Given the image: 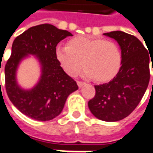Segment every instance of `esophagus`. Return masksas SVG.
Listing matches in <instances>:
<instances>
[{
	"label": "esophagus",
	"mask_w": 153,
	"mask_h": 153,
	"mask_svg": "<svg viewBox=\"0 0 153 153\" xmlns=\"http://www.w3.org/2000/svg\"><path fill=\"white\" fill-rule=\"evenodd\" d=\"M77 84H78V86L79 87V88H81V87L85 84V83L83 82V81H77Z\"/></svg>",
	"instance_id": "34e87169"
}]
</instances>
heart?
Here are the masks:
<instances>
[{"label":"heart","mask_w":153,"mask_h":153,"mask_svg":"<svg viewBox=\"0 0 153 153\" xmlns=\"http://www.w3.org/2000/svg\"><path fill=\"white\" fill-rule=\"evenodd\" d=\"M56 56L70 76L76 75L83 64V76L98 82L113 79L122 62L121 51L114 42L85 36L71 38L67 46H58Z\"/></svg>","instance_id":"obj_1"}]
</instances>
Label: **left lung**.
I'll use <instances>...</instances> for the list:
<instances>
[{"instance_id":"8db88e82","label":"left lung","mask_w":153,"mask_h":153,"mask_svg":"<svg viewBox=\"0 0 153 153\" xmlns=\"http://www.w3.org/2000/svg\"><path fill=\"white\" fill-rule=\"evenodd\" d=\"M104 35L114 38L120 45L121 66L109 83L94 86L95 96L88 104L95 117L114 122L127 117L140 102L149 83V62L152 59L143 43L133 35L122 31Z\"/></svg>"}]
</instances>
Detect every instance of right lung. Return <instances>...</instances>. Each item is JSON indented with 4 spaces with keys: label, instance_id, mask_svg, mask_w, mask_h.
I'll list each match as a JSON object with an SVG mask.
<instances>
[{
    "label": "right lung",
    "instance_id": "1",
    "mask_svg": "<svg viewBox=\"0 0 153 153\" xmlns=\"http://www.w3.org/2000/svg\"><path fill=\"white\" fill-rule=\"evenodd\" d=\"M69 36H72L70 32L43 24L29 28L13 42L11 55L5 66V89L14 106L33 120L47 121L56 117L62 111L68 96L79 88L56 56L57 44ZM28 53L37 56L42 65V75L33 89L24 90L17 84L16 70Z\"/></svg>",
    "mask_w": 153,
    "mask_h": 153
}]
</instances>
